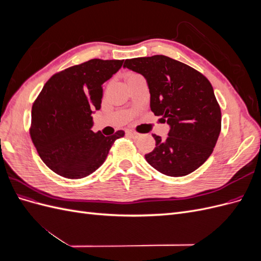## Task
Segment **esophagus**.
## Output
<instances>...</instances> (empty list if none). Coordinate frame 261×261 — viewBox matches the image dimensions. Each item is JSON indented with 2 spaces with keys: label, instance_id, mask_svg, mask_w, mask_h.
Segmentation results:
<instances>
[{
  "label": "esophagus",
  "instance_id": "34e87169",
  "mask_svg": "<svg viewBox=\"0 0 261 261\" xmlns=\"http://www.w3.org/2000/svg\"><path fill=\"white\" fill-rule=\"evenodd\" d=\"M126 134H127L128 136H130L132 138H138V137H140V134H138L137 132H134V130H132V129H128V130H126Z\"/></svg>",
  "mask_w": 261,
  "mask_h": 261
}]
</instances>
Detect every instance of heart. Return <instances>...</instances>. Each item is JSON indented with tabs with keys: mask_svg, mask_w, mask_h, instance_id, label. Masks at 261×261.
<instances>
[{
	"mask_svg": "<svg viewBox=\"0 0 261 261\" xmlns=\"http://www.w3.org/2000/svg\"><path fill=\"white\" fill-rule=\"evenodd\" d=\"M134 75H137V74H129V75H128V77H130V76H134Z\"/></svg>",
	"mask_w": 261,
	"mask_h": 261,
	"instance_id": "1",
	"label": "heart"
}]
</instances>
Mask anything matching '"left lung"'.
<instances>
[{"mask_svg": "<svg viewBox=\"0 0 261 261\" xmlns=\"http://www.w3.org/2000/svg\"><path fill=\"white\" fill-rule=\"evenodd\" d=\"M143 75L150 109L170 125L168 137L153 134L155 148L147 162L168 176H185L211 155L221 132V110L210 82L198 70L165 55L125 60Z\"/></svg>", "mask_w": 261, "mask_h": 261, "instance_id": "8db88e82", "label": "left lung"}]
</instances>
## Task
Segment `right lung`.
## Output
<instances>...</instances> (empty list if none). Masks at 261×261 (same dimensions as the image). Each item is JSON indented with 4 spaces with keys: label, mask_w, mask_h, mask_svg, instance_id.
Instances as JSON below:
<instances>
[{
    "label": "right lung",
    "mask_w": 261,
    "mask_h": 261,
    "mask_svg": "<svg viewBox=\"0 0 261 261\" xmlns=\"http://www.w3.org/2000/svg\"><path fill=\"white\" fill-rule=\"evenodd\" d=\"M124 60L92 59L54 74L31 110L30 136L46 167L66 178H83L101 167L117 138L93 133L92 113L101 108L102 85Z\"/></svg>",
    "instance_id": "add662e5"
}]
</instances>
